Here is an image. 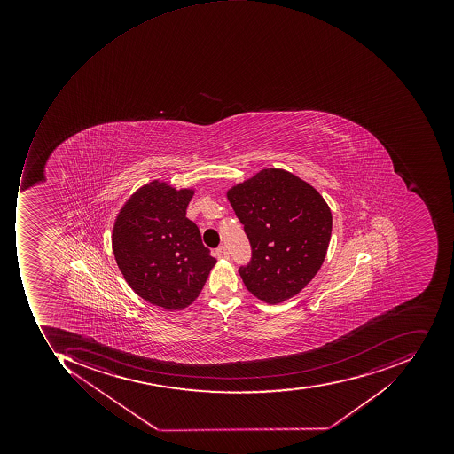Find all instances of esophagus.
<instances>
[{
    "mask_svg": "<svg viewBox=\"0 0 454 454\" xmlns=\"http://www.w3.org/2000/svg\"><path fill=\"white\" fill-rule=\"evenodd\" d=\"M215 256L218 259L229 258V252H228V249H226V247L225 246L218 247V248L215 249Z\"/></svg>",
    "mask_w": 454,
    "mask_h": 454,
    "instance_id": "obj_1",
    "label": "esophagus"
}]
</instances>
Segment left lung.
I'll list each match as a JSON object with an SVG mask.
<instances>
[{
	"instance_id": "1",
	"label": "left lung",
	"mask_w": 454,
	"mask_h": 454,
	"mask_svg": "<svg viewBox=\"0 0 454 454\" xmlns=\"http://www.w3.org/2000/svg\"><path fill=\"white\" fill-rule=\"evenodd\" d=\"M251 244V261L239 273L247 289L269 304L299 294L324 263L332 211L306 181L264 169L228 191Z\"/></svg>"
}]
</instances>
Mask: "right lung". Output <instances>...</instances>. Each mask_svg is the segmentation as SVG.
<instances>
[{"instance_id":"obj_1","label":"right lung","mask_w":454,"mask_h":454,"mask_svg":"<svg viewBox=\"0 0 454 454\" xmlns=\"http://www.w3.org/2000/svg\"><path fill=\"white\" fill-rule=\"evenodd\" d=\"M192 195L153 181L130 196L113 228V252L125 281L169 311L195 301L216 263L185 216Z\"/></svg>"}]
</instances>
